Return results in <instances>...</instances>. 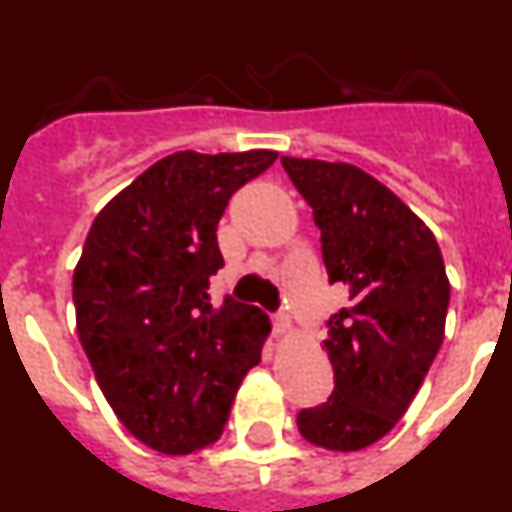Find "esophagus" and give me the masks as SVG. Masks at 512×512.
Returning <instances> with one entry per match:
<instances>
[{
    "instance_id": "obj_1",
    "label": "esophagus",
    "mask_w": 512,
    "mask_h": 512,
    "mask_svg": "<svg viewBox=\"0 0 512 512\" xmlns=\"http://www.w3.org/2000/svg\"><path fill=\"white\" fill-rule=\"evenodd\" d=\"M271 323H274V333H279V336H282V333H287V330L292 328V320H289L287 312H277Z\"/></svg>"
}]
</instances>
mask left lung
<instances>
[{"label":"left lung","instance_id":"left-lung-1","mask_svg":"<svg viewBox=\"0 0 512 512\" xmlns=\"http://www.w3.org/2000/svg\"><path fill=\"white\" fill-rule=\"evenodd\" d=\"M282 166L312 207L328 282L348 287V305L325 323L333 392L297 425L315 446L359 451L395 428L436 359L446 266L423 220L366 171L289 156Z\"/></svg>","mask_w":512,"mask_h":512}]
</instances>
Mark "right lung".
<instances>
[{
  "label": "right lung",
  "instance_id": "obj_1",
  "mask_svg": "<svg viewBox=\"0 0 512 512\" xmlns=\"http://www.w3.org/2000/svg\"><path fill=\"white\" fill-rule=\"evenodd\" d=\"M277 161L274 151H179L122 189L89 228L74 271L79 341L120 423L161 454L220 438L261 361L269 318L225 297L217 223L228 200Z\"/></svg>",
  "mask_w": 512,
  "mask_h": 512
}]
</instances>
